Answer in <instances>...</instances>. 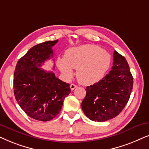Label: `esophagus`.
I'll return each mask as SVG.
<instances>
[{
  "mask_svg": "<svg viewBox=\"0 0 149 149\" xmlns=\"http://www.w3.org/2000/svg\"><path fill=\"white\" fill-rule=\"evenodd\" d=\"M70 87L71 90H74V89L75 88H77V85H76L75 84H73V83H72V84H70Z\"/></svg>",
  "mask_w": 149,
  "mask_h": 149,
  "instance_id": "obj_1",
  "label": "esophagus"
}]
</instances>
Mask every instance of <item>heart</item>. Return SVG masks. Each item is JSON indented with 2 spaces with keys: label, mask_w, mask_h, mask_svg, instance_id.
<instances>
[{
  "label": "heart",
  "mask_w": 149,
  "mask_h": 149,
  "mask_svg": "<svg viewBox=\"0 0 149 149\" xmlns=\"http://www.w3.org/2000/svg\"><path fill=\"white\" fill-rule=\"evenodd\" d=\"M111 64V56L95 45H84L69 49L64 58H58V68L67 79L72 78L77 69V78L83 85H92L104 78Z\"/></svg>",
  "instance_id": "b5f03b06"
}]
</instances>
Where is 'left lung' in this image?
Wrapping results in <instances>:
<instances>
[{
  "label": "left lung",
  "instance_id": "1",
  "mask_svg": "<svg viewBox=\"0 0 149 149\" xmlns=\"http://www.w3.org/2000/svg\"><path fill=\"white\" fill-rule=\"evenodd\" d=\"M113 66L108 74L85 89L81 104L85 115L93 121H106L117 117L129 100L133 77L125 58L115 51Z\"/></svg>",
  "mask_w": 149,
  "mask_h": 149
}]
</instances>
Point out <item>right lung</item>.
<instances>
[{
  "label": "right lung",
  "instance_id": "add662e5",
  "mask_svg": "<svg viewBox=\"0 0 149 149\" xmlns=\"http://www.w3.org/2000/svg\"><path fill=\"white\" fill-rule=\"evenodd\" d=\"M58 40L32 47L18 60L14 72V95L21 109L32 119L48 121L60 113L64 100L71 92L70 85L52 71L40 68L54 55Z\"/></svg>",
  "mask_w": 149,
  "mask_h": 149
}]
</instances>
